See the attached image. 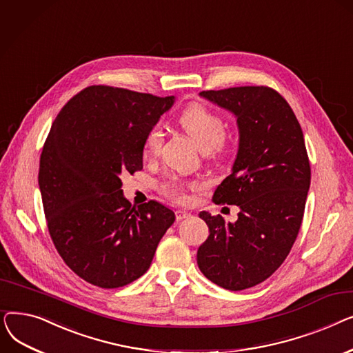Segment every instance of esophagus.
<instances>
[{"instance_id": "1", "label": "esophagus", "mask_w": 353, "mask_h": 353, "mask_svg": "<svg viewBox=\"0 0 353 353\" xmlns=\"http://www.w3.org/2000/svg\"><path fill=\"white\" fill-rule=\"evenodd\" d=\"M190 217V213L189 212H184V210H176V220L177 221H181L184 219Z\"/></svg>"}]
</instances>
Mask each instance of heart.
I'll list each match as a JSON object with an SVG mask.
<instances>
[{"instance_id":"heart-1","label":"heart","mask_w":353,"mask_h":353,"mask_svg":"<svg viewBox=\"0 0 353 353\" xmlns=\"http://www.w3.org/2000/svg\"><path fill=\"white\" fill-rule=\"evenodd\" d=\"M180 125L189 137L197 144L201 152H212L217 148L225 139V123L216 113L200 104H192L183 111ZM161 128L154 125L144 139V147L148 153H156L161 145ZM164 192L179 200L184 199V186L180 181L172 180L164 186Z\"/></svg>"}]
</instances>
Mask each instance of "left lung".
Instances as JSON below:
<instances>
[{"instance_id":"left-lung-1","label":"left lung","mask_w":353,"mask_h":353,"mask_svg":"<svg viewBox=\"0 0 353 353\" xmlns=\"http://www.w3.org/2000/svg\"><path fill=\"white\" fill-rule=\"evenodd\" d=\"M236 119L239 145L232 173L213 196L239 206L237 220L200 212L210 234L197 250L201 273L217 286L243 290L266 281L298 237L310 186L301 124L279 92L263 85L201 91Z\"/></svg>"}]
</instances>
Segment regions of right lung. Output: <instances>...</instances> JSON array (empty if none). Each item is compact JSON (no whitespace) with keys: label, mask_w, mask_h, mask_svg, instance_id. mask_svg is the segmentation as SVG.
Instances as JSON below:
<instances>
[{"label":"right lung","mask_w":353,"mask_h":353,"mask_svg":"<svg viewBox=\"0 0 353 353\" xmlns=\"http://www.w3.org/2000/svg\"><path fill=\"white\" fill-rule=\"evenodd\" d=\"M176 97L105 85L74 96L46 140L39 186L48 232L67 266L85 282L116 289L152 265L176 220L156 200L132 206L121 174L143 169L144 139Z\"/></svg>","instance_id":"obj_1"}]
</instances>
